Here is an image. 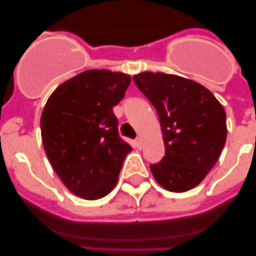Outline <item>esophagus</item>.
<instances>
[{
	"instance_id": "esophagus-1",
	"label": "esophagus",
	"mask_w": 256,
	"mask_h": 256,
	"mask_svg": "<svg viewBox=\"0 0 256 256\" xmlns=\"http://www.w3.org/2000/svg\"><path fill=\"white\" fill-rule=\"evenodd\" d=\"M135 144H136V146H138V148H141V147H142V140H141V138H136Z\"/></svg>"
}]
</instances>
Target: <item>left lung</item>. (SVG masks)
Instances as JSON below:
<instances>
[{
  "label": "left lung",
  "instance_id": "1",
  "mask_svg": "<svg viewBox=\"0 0 256 256\" xmlns=\"http://www.w3.org/2000/svg\"><path fill=\"white\" fill-rule=\"evenodd\" d=\"M158 115L164 156L151 164L154 180L171 192L200 184L218 161L226 138V112L203 85L164 73L132 76Z\"/></svg>",
  "mask_w": 256,
  "mask_h": 256
}]
</instances>
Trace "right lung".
<instances>
[{"label": "right lung", "mask_w": 256, "mask_h": 256, "mask_svg": "<svg viewBox=\"0 0 256 256\" xmlns=\"http://www.w3.org/2000/svg\"><path fill=\"white\" fill-rule=\"evenodd\" d=\"M130 82L124 73L82 72L54 90L42 112L48 160L66 187L84 200H99L115 187L131 151L112 112Z\"/></svg>", "instance_id": "add662e5"}]
</instances>
